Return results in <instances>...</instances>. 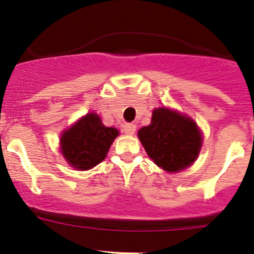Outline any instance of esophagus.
Here are the masks:
<instances>
[{"mask_svg": "<svg viewBox=\"0 0 254 254\" xmlns=\"http://www.w3.org/2000/svg\"><path fill=\"white\" fill-rule=\"evenodd\" d=\"M135 131H136V125L132 124V123H127V124L124 125V132H125V134L132 135Z\"/></svg>", "mask_w": 254, "mask_h": 254, "instance_id": "34e87169", "label": "esophagus"}]
</instances>
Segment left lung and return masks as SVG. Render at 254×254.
Returning <instances> with one entry per match:
<instances>
[{
  "label": "left lung",
  "mask_w": 254,
  "mask_h": 254,
  "mask_svg": "<svg viewBox=\"0 0 254 254\" xmlns=\"http://www.w3.org/2000/svg\"><path fill=\"white\" fill-rule=\"evenodd\" d=\"M137 135L149 158L170 173L191 165L202 146L196 123L168 108L154 109L151 124L141 127Z\"/></svg>",
  "instance_id": "8db88e82"
}]
</instances>
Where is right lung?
Returning <instances> with one entry per match:
<instances>
[{"mask_svg":"<svg viewBox=\"0 0 254 254\" xmlns=\"http://www.w3.org/2000/svg\"><path fill=\"white\" fill-rule=\"evenodd\" d=\"M118 134L116 127H105L97 114L89 113L63 132L61 151L75 169H91L106 158Z\"/></svg>","mask_w":254,"mask_h":254,"instance_id":"right-lung-1","label":"right lung"}]
</instances>
